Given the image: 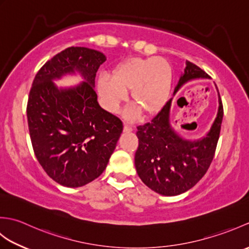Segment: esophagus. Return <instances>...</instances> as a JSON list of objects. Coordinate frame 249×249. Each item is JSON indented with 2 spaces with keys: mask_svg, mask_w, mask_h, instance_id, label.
Wrapping results in <instances>:
<instances>
[{
  "mask_svg": "<svg viewBox=\"0 0 249 249\" xmlns=\"http://www.w3.org/2000/svg\"><path fill=\"white\" fill-rule=\"evenodd\" d=\"M133 130V127H131L130 125H128V124H125L124 125V131L125 133H129V131H131Z\"/></svg>",
  "mask_w": 249,
  "mask_h": 249,
  "instance_id": "obj_1",
  "label": "esophagus"
}]
</instances>
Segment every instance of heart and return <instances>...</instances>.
I'll use <instances>...</instances> for the list:
<instances>
[{"mask_svg":"<svg viewBox=\"0 0 249 249\" xmlns=\"http://www.w3.org/2000/svg\"><path fill=\"white\" fill-rule=\"evenodd\" d=\"M171 84L172 70L167 61L160 57H133L121 63L112 72V78H100L98 89L110 111L118 110L127 98V91H131V102L136 108L143 115L152 116L165 107Z\"/></svg>","mask_w":249,"mask_h":249,"instance_id":"heart-1","label":"heart"}]
</instances>
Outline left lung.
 <instances>
[{
  "label": "left lung",
  "instance_id": "left-lung-1",
  "mask_svg": "<svg viewBox=\"0 0 249 249\" xmlns=\"http://www.w3.org/2000/svg\"><path fill=\"white\" fill-rule=\"evenodd\" d=\"M198 78L210 76L186 61L174 93L183 84ZM218 98L217 116L208 135L200 140H185L171 127L169 112L172 99L151 122L137 127L139 145L135 154V166L147 187L163 196H177L187 192L202 178L213 160L220 134L224 108L219 93Z\"/></svg>",
  "mask_w": 249,
  "mask_h": 249
}]
</instances>
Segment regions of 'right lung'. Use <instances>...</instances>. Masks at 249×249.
Listing matches in <instances>:
<instances>
[{"label": "right lung", "mask_w": 249, "mask_h": 249, "mask_svg": "<svg viewBox=\"0 0 249 249\" xmlns=\"http://www.w3.org/2000/svg\"><path fill=\"white\" fill-rule=\"evenodd\" d=\"M106 56L97 50L70 47L46 62L30 89L26 115L32 146L48 176L66 187H80L107 167L123 123L97 102L95 77ZM77 70L86 82L59 89L52 82Z\"/></svg>", "instance_id": "right-lung-1"}]
</instances>
